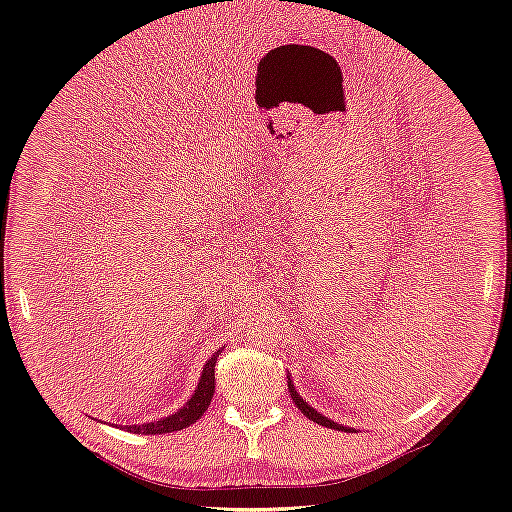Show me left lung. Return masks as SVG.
<instances>
[{
  "label": "left lung",
  "mask_w": 512,
  "mask_h": 512,
  "mask_svg": "<svg viewBox=\"0 0 512 512\" xmlns=\"http://www.w3.org/2000/svg\"><path fill=\"white\" fill-rule=\"evenodd\" d=\"M290 380V378H288ZM288 391H290V397H292V401H294V406H297L307 418H312L314 423H318V425H324V427H329V429H342V431H350L348 427H344V425H337V423H333L331 418H327V416H322V414H318L312 406L307 404V401H303L301 397H299V393L294 391V384H292V380L288 382Z\"/></svg>",
  "instance_id": "left-lung-1"
}]
</instances>
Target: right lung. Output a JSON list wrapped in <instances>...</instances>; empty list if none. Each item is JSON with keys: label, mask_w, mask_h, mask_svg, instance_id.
Returning a JSON list of instances; mask_svg holds the SVG:
<instances>
[{"label": "right lung", "mask_w": 512, "mask_h": 512, "mask_svg": "<svg viewBox=\"0 0 512 512\" xmlns=\"http://www.w3.org/2000/svg\"><path fill=\"white\" fill-rule=\"evenodd\" d=\"M220 352L222 350L213 352L211 359L205 363L194 395L181 410H177L175 414H170L166 418H160V421H151V423H143V425H123V429L130 433H138V436H158V433H173V431H181L185 427L194 425L211 406V399L215 393V361H218Z\"/></svg>", "instance_id": "1"}]
</instances>
